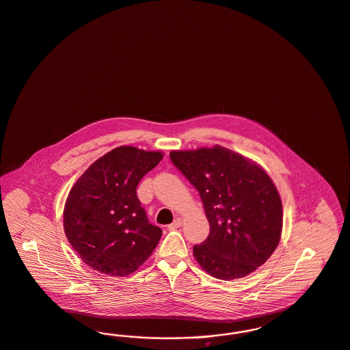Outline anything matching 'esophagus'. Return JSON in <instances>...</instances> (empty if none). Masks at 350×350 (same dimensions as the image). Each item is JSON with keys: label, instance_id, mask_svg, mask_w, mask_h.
<instances>
[{"label": "esophagus", "instance_id": "obj_1", "mask_svg": "<svg viewBox=\"0 0 350 350\" xmlns=\"http://www.w3.org/2000/svg\"><path fill=\"white\" fill-rule=\"evenodd\" d=\"M183 224V221H182L181 219H176L172 224L169 225V229H177V228H180Z\"/></svg>", "mask_w": 350, "mask_h": 350}]
</instances>
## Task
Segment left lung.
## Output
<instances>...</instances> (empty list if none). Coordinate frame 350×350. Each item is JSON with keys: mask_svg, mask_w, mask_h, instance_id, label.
<instances>
[{"mask_svg": "<svg viewBox=\"0 0 350 350\" xmlns=\"http://www.w3.org/2000/svg\"><path fill=\"white\" fill-rule=\"evenodd\" d=\"M169 157L198 190L210 223L208 237L193 247L196 262L220 280L241 279L262 266L282 229L279 191L266 172L220 146Z\"/></svg>", "mask_w": 350, "mask_h": 350, "instance_id": "8db88e82", "label": "left lung"}]
</instances>
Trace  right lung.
<instances>
[{
  "mask_svg": "<svg viewBox=\"0 0 350 350\" xmlns=\"http://www.w3.org/2000/svg\"><path fill=\"white\" fill-rule=\"evenodd\" d=\"M163 152L121 146L101 156L71 187L64 229L87 266L126 276L142 266L161 238L140 206L137 186Z\"/></svg>",
  "mask_w": 350,
  "mask_h": 350,
  "instance_id": "obj_1",
  "label": "right lung"
}]
</instances>
